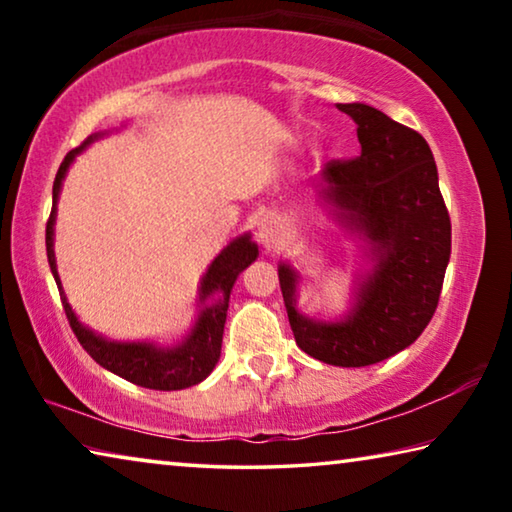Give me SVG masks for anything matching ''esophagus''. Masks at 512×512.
Segmentation results:
<instances>
[{"mask_svg": "<svg viewBox=\"0 0 512 512\" xmlns=\"http://www.w3.org/2000/svg\"><path fill=\"white\" fill-rule=\"evenodd\" d=\"M280 232H282V225L273 216H264L262 221L257 223V239L262 241L266 248H271L277 239H280Z\"/></svg>", "mask_w": 512, "mask_h": 512, "instance_id": "esophagus-1", "label": "esophagus"}]
</instances>
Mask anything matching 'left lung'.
<instances>
[{
    "label": "left lung",
    "mask_w": 512,
    "mask_h": 512,
    "mask_svg": "<svg viewBox=\"0 0 512 512\" xmlns=\"http://www.w3.org/2000/svg\"><path fill=\"white\" fill-rule=\"evenodd\" d=\"M357 124L361 153L327 162L318 187L336 223L363 241L370 268L354 280L339 320L298 309L300 273L277 264L289 323L302 352L329 366L379 363L418 339L438 307L452 253V223L438 169L420 133L366 103H336Z\"/></svg>",
    "instance_id": "left-lung-1"
}]
</instances>
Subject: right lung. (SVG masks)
Instances as JSON below:
<instances>
[{"label":"right lung","instance_id":"right-lung-1","mask_svg":"<svg viewBox=\"0 0 512 512\" xmlns=\"http://www.w3.org/2000/svg\"><path fill=\"white\" fill-rule=\"evenodd\" d=\"M106 133H92L81 146L69 151L65 155L63 164L56 173L54 180V205H51V214L47 221V259L51 275L58 284L60 300H63L65 314L69 320V327L76 334V339L83 345V350L90 357L110 372H115L121 379L133 381V384L142 388H153V391H180V388H189L210 375L214 370L216 361L221 357V341H223V327L225 316H228V302L230 291L235 287L239 273L255 262L259 250L250 235H241L232 239L214 262L207 266V271L198 287V318L183 341L176 345H158L153 341H110L106 336L92 332L85 327L79 318H76L72 305L67 302V296L60 284L58 268H56V253H54V225H56V203L63 189V180L67 176V169L72 167L76 155L83 153L92 142L101 140Z\"/></svg>","mask_w":512,"mask_h":512}]
</instances>
